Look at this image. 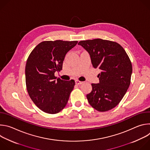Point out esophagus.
I'll use <instances>...</instances> for the list:
<instances>
[{
    "mask_svg": "<svg viewBox=\"0 0 150 150\" xmlns=\"http://www.w3.org/2000/svg\"><path fill=\"white\" fill-rule=\"evenodd\" d=\"M75 83H76V84H77V85H80V84H82V83H83V82L80 81H79V80H76V81H75Z\"/></svg>",
    "mask_w": 150,
    "mask_h": 150,
    "instance_id": "obj_1",
    "label": "esophagus"
}]
</instances>
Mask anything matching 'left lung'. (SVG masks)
<instances>
[{
    "instance_id": "8db88e82",
    "label": "left lung",
    "mask_w": 150,
    "mask_h": 150,
    "mask_svg": "<svg viewBox=\"0 0 150 150\" xmlns=\"http://www.w3.org/2000/svg\"><path fill=\"white\" fill-rule=\"evenodd\" d=\"M78 45L90 54L93 67L101 71L99 83H91L92 91L87 95L90 104L98 112L113 109L131 83L132 67L129 56L115 41L96 38L80 41Z\"/></svg>"
}]
</instances>
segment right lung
<instances>
[{"instance_id": "obj_1", "label": "right lung", "mask_w": 150, "mask_h": 150, "mask_svg": "<svg viewBox=\"0 0 150 150\" xmlns=\"http://www.w3.org/2000/svg\"><path fill=\"white\" fill-rule=\"evenodd\" d=\"M78 41H45L31 52L25 65L28 93L38 108L45 113L56 114L66 106L75 81H64L54 76L62 69L66 54Z\"/></svg>"}]
</instances>
